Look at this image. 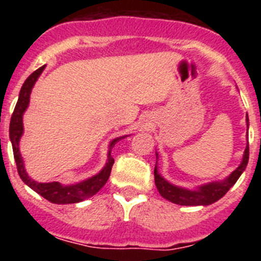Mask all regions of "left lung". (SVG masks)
<instances>
[{
  "label": "left lung",
  "instance_id": "8db88e82",
  "mask_svg": "<svg viewBox=\"0 0 261 261\" xmlns=\"http://www.w3.org/2000/svg\"><path fill=\"white\" fill-rule=\"evenodd\" d=\"M246 125H247V133H248V116H246ZM248 140V135H247ZM156 155L155 167H154V180H155L156 190H158L159 195L162 196L163 199L168 200V201L174 202L177 205H184V206H206L213 202L218 201L221 197L226 195V192L237 183L243 171L247 167L248 163V155H250V149H248V141L246 144V149H244L243 156L239 163V166L235 168L234 171L230 175L222 179V180H214L209 181V183L201 184L195 188H186V187L176 186L172 184L171 181L166 180L162 175L158 171V153Z\"/></svg>",
  "mask_w": 261,
  "mask_h": 261
}]
</instances>
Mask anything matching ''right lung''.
I'll return each instance as SVG.
<instances>
[{"mask_svg": "<svg viewBox=\"0 0 261 261\" xmlns=\"http://www.w3.org/2000/svg\"><path fill=\"white\" fill-rule=\"evenodd\" d=\"M45 69V65L35 70L24 81L22 89L19 91V96H18V102L15 108H14L13 116L10 120V129H9V136H10L11 146H13V153L15 163H17L18 174H19L20 179L23 183L43 196L48 201L53 202V204H75V202H81L84 200L90 199L91 196L95 195L99 190H102V187L107 183L108 177H110L111 170H112V165H114V158L111 155V151L119 142L120 140L128 137V135L120 136V137L111 140L108 144V151H107V162L103 166V168L98 174L93 175V176L87 177L85 180H81L74 184H61L60 181H48V183H39V181L34 180L31 176H29L24 167V162H23L22 154L19 150V142L20 138L23 136V115L26 112L30 105V96H31V91L35 86L36 81L39 80L40 74Z\"/></svg>", "mask_w": 261, "mask_h": 261, "instance_id": "add662e5", "label": "right lung"}]
</instances>
